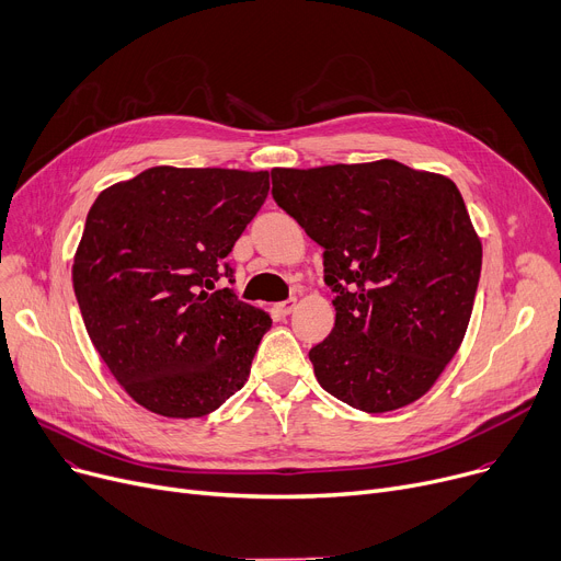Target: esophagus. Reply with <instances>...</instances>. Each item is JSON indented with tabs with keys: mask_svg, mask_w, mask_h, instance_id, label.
Wrapping results in <instances>:
<instances>
[{
	"mask_svg": "<svg viewBox=\"0 0 561 561\" xmlns=\"http://www.w3.org/2000/svg\"><path fill=\"white\" fill-rule=\"evenodd\" d=\"M294 308H296V299H289V301L278 304V306H276V312H278L280 317H287V314L294 312Z\"/></svg>",
	"mask_w": 561,
	"mask_h": 561,
	"instance_id": "1",
	"label": "esophagus"
}]
</instances>
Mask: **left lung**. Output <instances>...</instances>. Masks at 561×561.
Returning <instances> with one entry per match:
<instances>
[{
	"instance_id": "obj_1",
	"label": "left lung",
	"mask_w": 561,
	"mask_h": 561,
	"mask_svg": "<svg viewBox=\"0 0 561 561\" xmlns=\"http://www.w3.org/2000/svg\"><path fill=\"white\" fill-rule=\"evenodd\" d=\"M276 204L323 247L335 328L310 351L319 385L382 414L431 391L462 344L482 242L457 185L399 160L272 170Z\"/></svg>"
}]
</instances>
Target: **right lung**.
Here are the masks:
<instances>
[{
    "instance_id": "right-lung-1",
    "label": "right lung",
    "mask_w": 561,
    "mask_h": 561,
    "mask_svg": "<svg viewBox=\"0 0 561 561\" xmlns=\"http://www.w3.org/2000/svg\"><path fill=\"white\" fill-rule=\"evenodd\" d=\"M270 172L149 168L92 204L72 262L85 331L124 391L168 419L215 412L244 387L272 317L215 283L233 270Z\"/></svg>"
}]
</instances>
